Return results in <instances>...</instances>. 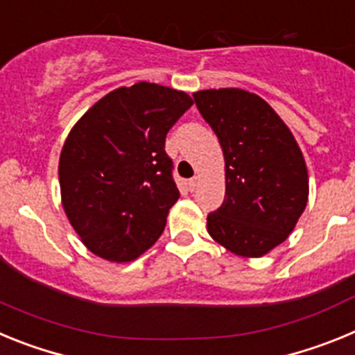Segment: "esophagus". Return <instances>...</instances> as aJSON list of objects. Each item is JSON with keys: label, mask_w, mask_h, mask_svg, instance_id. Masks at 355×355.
I'll return each mask as SVG.
<instances>
[{"label": "esophagus", "mask_w": 355, "mask_h": 355, "mask_svg": "<svg viewBox=\"0 0 355 355\" xmlns=\"http://www.w3.org/2000/svg\"><path fill=\"white\" fill-rule=\"evenodd\" d=\"M197 183H199V178H192V180L188 181V188H190V190H196V187H197Z\"/></svg>", "instance_id": "1"}]
</instances>
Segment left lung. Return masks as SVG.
Wrapping results in <instances>:
<instances>
[{"label": "left lung", "instance_id": "left-lung-1", "mask_svg": "<svg viewBox=\"0 0 355 355\" xmlns=\"http://www.w3.org/2000/svg\"><path fill=\"white\" fill-rule=\"evenodd\" d=\"M193 101L218 137L225 163V199L208 215L209 236L241 258H261L290 236L306 209L302 150L256 94L208 89L193 92Z\"/></svg>", "mask_w": 355, "mask_h": 355}]
</instances>
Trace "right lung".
<instances>
[{"mask_svg":"<svg viewBox=\"0 0 355 355\" xmlns=\"http://www.w3.org/2000/svg\"><path fill=\"white\" fill-rule=\"evenodd\" d=\"M192 105L183 90L140 81L106 94L69 131L62 208L90 252L130 263L162 236L180 199L165 137Z\"/></svg>","mask_w":355,"mask_h":355,"instance_id":"obj_1","label":"right lung"}]
</instances>
